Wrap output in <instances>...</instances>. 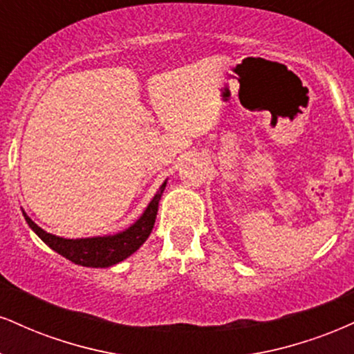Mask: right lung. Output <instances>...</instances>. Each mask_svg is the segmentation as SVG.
Returning a JSON list of instances; mask_svg holds the SVG:
<instances>
[{
    "label": "right lung",
    "instance_id": "right-lung-1",
    "mask_svg": "<svg viewBox=\"0 0 354 354\" xmlns=\"http://www.w3.org/2000/svg\"><path fill=\"white\" fill-rule=\"evenodd\" d=\"M165 186L166 181L161 185L160 191L155 194V198L151 199L147 209H145L135 224H131L125 231L113 234V236L87 237V239H64V237L54 236V234H49L44 229H41L24 211L23 214L29 227L41 237V241L48 244L57 254H61L62 257L69 259L71 262L84 267H95V269L97 267H110L122 262L123 259L130 257L148 239L153 225H155L158 203L165 191Z\"/></svg>",
    "mask_w": 354,
    "mask_h": 354
}]
</instances>
